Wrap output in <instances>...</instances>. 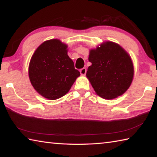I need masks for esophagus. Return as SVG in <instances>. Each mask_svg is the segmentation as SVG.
<instances>
[{"instance_id":"1","label":"esophagus","mask_w":157,"mask_h":157,"mask_svg":"<svg viewBox=\"0 0 157 157\" xmlns=\"http://www.w3.org/2000/svg\"><path fill=\"white\" fill-rule=\"evenodd\" d=\"M79 72H80L82 75H84L85 74H86V68H83L80 69Z\"/></svg>"}]
</instances>
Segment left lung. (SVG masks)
<instances>
[{
    "mask_svg": "<svg viewBox=\"0 0 157 157\" xmlns=\"http://www.w3.org/2000/svg\"><path fill=\"white\" fill-rule=\"evenodd\" d=\"M86 77L99 96L111 100L123 95L131 84L134 68L131 57L118 44L107 41L91 50Z\"/></svg>",
    "mask_w": 157,
    "mask_h": 157,
    "instance_id": "left-lung-1",
    "label": "left lung"
}]
</instances>
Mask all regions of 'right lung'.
Instances as JSON below:
<instances>
[{"instance_id": "right-lung-1", "label": "right lung", "mask_w": 157, "mask_h": 157, "mask_svg": "<svg viewBox=\"0 0 157 157\" xmlns=\"http://www.w3.org/2000/svg\"><path fill=\"white\" fill-rule=\"evenodd\" d=\"M67 46L58 39L46 41L31 58L29 78L34 89L42 96L56 100L67 94L80 75L67 55Z\"/></svg>"}]
</instances>
